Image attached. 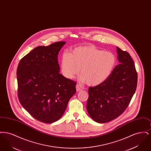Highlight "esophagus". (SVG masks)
<instances>
[{
	"mask_svg": "<svg viewBox=\"0 0 151 151\" xmlns=\"http://www.w3.org/2000/svg\"><path fill=\"white\" fill-rule=\"evenodd\" d=\"M76 91H77V92H79V91H80L81 90L83 89V88H82L81 86H80L79 85H78V84H77V85L76 86Z\"/></svg>",
	"mask_w": 151,
	"mask_h": 151,
	"instance_id": "esophagus-1",
	"label": "esophagus"
}]
</instances>
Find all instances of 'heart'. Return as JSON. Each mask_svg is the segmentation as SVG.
Returning <instances> with one entry per match:
<instances>
[{
    "label": "heart",
    "instance_id": "obj_1",
    "mask_svg": "<svg viewBox=\"0 0 151 151\" xmlns=\"http://www.w3.org/2000/svg\"><path fill=\"white\" fill-rule=\"evenodd\" d=\"M116 63L115 55L111 52L97 49L92 45L74 49L70 54L65 52L61 59V70L63 76L73 79L80 73V80L96 86L108 79Z\"/></svg>",
    "mask_w": 151,
    "mask_h": 151
}]
</instances>
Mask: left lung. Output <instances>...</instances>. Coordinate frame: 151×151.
<instances>
[{
    "label": "left lung",
    "mask_w": 151,
    "mask_h": 151,
    "mask_svg": "<svg viewBox=\"0 0 151 151\" xmlns=\"http://www.w3.org/2000/svg\"><path fill=\"white\" fill-rule=\"evenodd\" d=\"M117 49L119 65L100 84L89 87L86 109L98 123L110 122L124 111L137 89V73L129 53Z\"/></svg>",
    "instance_id": "1"
}]
</instances>
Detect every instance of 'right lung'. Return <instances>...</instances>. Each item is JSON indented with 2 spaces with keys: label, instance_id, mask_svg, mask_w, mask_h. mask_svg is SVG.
Instances as JSON below:
<instances>
[{
  "label": "right lung",
  "instance_id": "right-lung-1",
  "mask_svg": "<svg viewBox=\"0 0 151 151\" xmlns=\"http://www.w3.org/2000/svg\"><path fill=\"white\" fill-rule=\"evenodd\" d=\"M65 43L38 46L22 58L17 67L19 101L40 122L50 123L59 120L76 93V83L60 73L58 55Z\"/></svg>",
  "mask_w": 151,
  "mask_h": 151
}]
</instances>
